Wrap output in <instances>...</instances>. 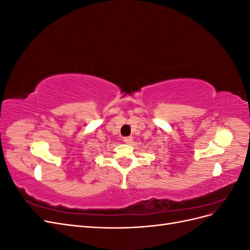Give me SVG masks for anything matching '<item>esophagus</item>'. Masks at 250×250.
<instances>
[{
    "mask_svg": "<svg viewBox=\"0 0 250 250\" xmlns=\"http://www.w3.org/2000/svg\"><path fill=\"white\" fill-rule=\"evenodd\" d=\"M123 141H124L126 144H130V143L132 142V138H130V137H128V138H124V139H123Z\"/></svg>",
    "mask_w": 250,
    "mask_h": 250,
    "instance_id": "34e87169",
    "label": "esophagus"
}]
</instances>
